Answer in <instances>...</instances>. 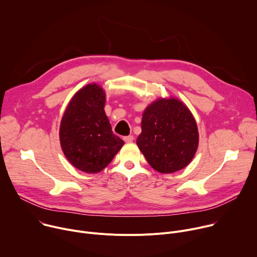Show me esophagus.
<instances>
[{
  "label": "esophagus",
  "mask_w": 257,
  "mask_h": 257,
  "mask_svg": "<svg viewBox=\"0 0 257 257\" xmlns=\"http://www.w3.org/2000/svg\"><path fill=\"white\" fill-rule=\"evenodd\" d=\"M123 139H124V141H125V142H127V143H131V142L134 140V137H133L132 135H129V136H124V137H123Z\"/></svg>",
  "instance_id": "esophagus-1"
}]
</instances>
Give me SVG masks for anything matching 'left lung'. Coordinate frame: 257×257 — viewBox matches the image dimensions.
Wrapping results in <instances>:
<instances>
[{
  "instance_id": "1",
  "label": "left lung",
  "mask_w": 257,
  "mask_h": 257,
  "mask_svg": "<svg viewBox=\"0 0 257 257\" xmlns=\"http://www.w3.org/2000/svg\"><path fill=\"white\" fill-rule=\"evenodd\" d=\"M136 143L148 163L170 174L184 169L198 148V130L189 108L181 100L159 98L144 109Z\"/></svg>"
}]
</instances>
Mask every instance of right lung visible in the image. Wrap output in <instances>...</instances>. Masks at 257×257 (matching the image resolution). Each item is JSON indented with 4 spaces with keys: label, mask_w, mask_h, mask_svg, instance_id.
Here are the masks:
<instances>
[{
    "label": "right lung",
    "mask_w": 257,
    "mask_h": 257,
    "mask_svg": "<svg viewBox=\"0 0 257 257\" xmlns=\"http://www.w3.org/2000/svg\"><path fill=\"white\" fill-rule=\"evenodd\" d=\"M105 93L87 84L70 100L60 126V142L67 160L84 173L103 170L124 145L104 113Z\"/></svg>",
    "instance_id": "1"
}]
</instances>
